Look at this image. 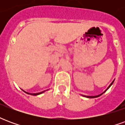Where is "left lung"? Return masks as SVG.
Listing matches in <instances>:
<instances>
[{
    "instance_id": "obj_1",
    "label": "left lung",
    "mask_w": 125,
    "mask_h": 125,
    "mask_svg": "<svg viewBox=\"0 0 125 125\" xmlns=\"http://www.w3.org/2000/svg\"><path fill=\"white\" fill-rule=\"evenodd\" d=\"M114 81H115V80H113V82H112V83H111V84H110V86H109L108 87V88H107V89L106 90H105V91H104V92H102V94H99V95H97V96H84L87 97V98H96V97H98V96H101V95H102V94H104V92H106V90H107L108 89V88H110V86H112V84H113V82H114Z\"/></svg>"
}]
</instances>
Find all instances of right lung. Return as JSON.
<instances>
[{"label":"right lung","instance_id":"obj_1","mask_svg":"<svg viewBox=\"0 0 125 125\" xmlns=\"http://www.w3.org/2000/svg\"><path fill=\"white\" fill-rule=\"evenodd\" d=\"M23 91H24V90H23ZM24 92H25V93H27V94H31V95H33V96H36V95H39V94H42V93L45 92V91H43V92H39V93H33V94H31V93H29V92H25V91H24Z\"/></svg>","mask_w":125,"mask_h":125}]
</instances>
